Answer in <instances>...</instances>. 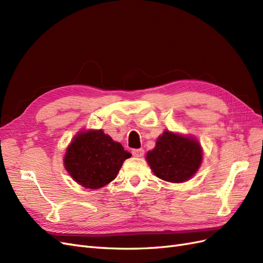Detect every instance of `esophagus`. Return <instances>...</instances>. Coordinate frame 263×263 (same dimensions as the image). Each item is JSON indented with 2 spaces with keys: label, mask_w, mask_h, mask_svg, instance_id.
<instances>
[{
  "label": "esophagus",
  "mask_w": 263,
  "mask_h": 263,
  "mask_svg": "<svg viewBox=\"0 0 263 263\" xmlns=\"http://www.w3.org/2000/svg\"><path fill=\"white\" fill-rule=\"evenodd\" d=\"M132 154H133V156H134V157L140 158V157L144 156V154H145V150H144V149H134V150L132 151Z\"/></svg>",
  "instance_id": "obj_1"
}]
</instances>
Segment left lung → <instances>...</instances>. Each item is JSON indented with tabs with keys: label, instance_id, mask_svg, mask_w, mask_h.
Wrapping results in <instances>:
<instances>
[{
	"label": "left lung",
	"instance_id": "obj_1",
	"mask_svg": "<svg viewBox=\"0 0 263 263\" xmlns=\"http://www.w3.org/2000/svg\"><path fill=\"white\" fill-rule=\"evenodd\" d=\"M146 160L159 179L182 183L200 169L203 150L198 140L191 135L164 130L158 137L156 147L147 153Z\"/></svg>",
	"mask_w": 263,
	"mask_h": 263
}]
</instances>
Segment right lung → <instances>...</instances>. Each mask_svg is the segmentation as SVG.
Wrapping results in <instances>:
<instances>
[{
	"mask_svg": "<svg viewBox=\"0 0 263 263\" xmlns=\"http://www.w3.org/2000/svg\"><path fill=\"white\" fill-rule=\"evenodd\" d=\"M132 155L102 129L79 132L67 147L63 165L78 184L98 190L112 182Z\"/></svg>",
	"mask_w": 263,
	"mask_h": 263,
	"instance_id": "add662e5",
	"label": "right lung"
}]
</instances>
